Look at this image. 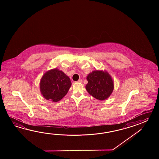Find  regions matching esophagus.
<instances>
[{
	"label": "esophagus",
	"instance_id": "34e87169",
	"mask_svg": "<svg viewBox=\"0 0 159 159\" xmlns=\"http://www.w3.org/2000/svg\"><path fill=\"white\" fill-rule=\"evenodd\" d=\"M82 80L81 79H80V80L77 81V82H79V83H82Z\"/></svg>",
	"mask_w": 159,
	"mask_h": 159
}]
</instances>
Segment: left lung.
<instances>
[{"mask_svg":"<svg viewBox=\"0 0 159 159\" xmlns=\"http://www.w3.org/2000/svg\"><path fill=\"white\" fill-rule=\"evenodd\" d=\"M86 89L93 97L100 101L106 99L111 95L114 84L111 77L107 71L94 70L87 76Z\"/></svg>","mask_w":159,"mask_h":159,"instance_id":"left-lung-1","label":"left lung"}]
</instances>
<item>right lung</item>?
<instances>
[{
	"label": "right lung",
	"mask_w": 159,
	"mask_h": 159,
	"mask_svg": "<svg viewBox=\"0 0 159 159\" xmlns=\"http://www.w3.org/2000/svg\"><path fill=\"white\" fill-rule=\"evenodd\" d=\"M68 75L57 68L47 71L40 83L41 93L44 98L51 101H60L67 94L71 86Z\"/></svg>",
	"instance_id": "obj_1"
}]
</instances>
